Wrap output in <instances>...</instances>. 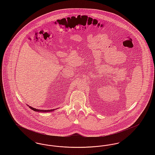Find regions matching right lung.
Returning <instances> with one entry per match:
<instances>
[{
    "instance_id": "add662e5",
    "label": "right lung",
    "mask_w": 155,
    "mask_h": 155,
    "mask_svg": "<svg viewBox=\"0 0 155 155\" xmlns=\"http://www.w3.org/2000/svg\"><path fill=\"white\" fill-rule=\"evenodd\" d=\"M30 109H31L32 110L35 111H38V112H49V111H53V109H51V110H40V109H37L35 108H33L31 106H29Z\"/></svg>"
}]
</instances>
